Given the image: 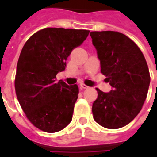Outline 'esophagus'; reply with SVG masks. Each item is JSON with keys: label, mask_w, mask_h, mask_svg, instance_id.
I'll list each match as a JSON object with an SVG mask.
<instances>
[{"label": "esophagus", "mask_w": 157, "mask_h": 157, "mask_svg": "<svg viewBox=\"0 0 157 157\" xmlns=\"http://www.w3.org/2000/svg\"><path fill=\"white\" fill-rule=\"evenodd\" d=\"M80 86H81V88H82V89H87V88H88V86H87L86 85H85V84H83V83L80 84Z\"/></svg>", "instance_id": "34e87169"}]
</instances>
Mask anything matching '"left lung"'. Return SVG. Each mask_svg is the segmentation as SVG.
<instances>
[{
    "instance_id": "obj_1",
    "label": "left lung",
    "mask_w": 157,
    "mask_h": 157,
    "mask_svg": "<svg viewBox=\"0 0 157 157\" xmlns=\"http://www.w3.org/2000/svg\"><path fill=\"white\" fill-rule=\"evenodd\" d=\"M101 64V72L113 87L109 93L98 88L92 104L93 118L102 127L115 129L129 124L145 102L151 76L141 50L121 33L91 32Z\"/></svg>"
}]
</instances>
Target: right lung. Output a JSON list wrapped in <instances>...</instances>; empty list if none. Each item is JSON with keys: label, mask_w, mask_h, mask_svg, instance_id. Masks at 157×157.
I'll return each instance as SVG.
<instances>
[{"label": "right lung", "mask_w": 157, "mask_h": 157, "mask_svg": "<svg viewBox=\"0 0 157 157\" xmlns=\"http://www.w3.org/2000/svg\"><path fill=\"white\" fill-rule=\"evenodd\" d=\"M89 30L46 28L33 34L19 56L15 91L26 117L36 128L55 133L71 123L78 86L55 82L65 71L71 51L85 41Z\"/></svg>", "instance_id": "right-lung-1"}]
</instances>
